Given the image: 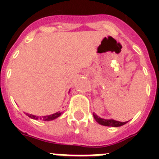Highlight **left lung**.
<instances>
[{"instance_id":"8db88e82","label":"left lung","mask_w":159,"mask_h":159,"mask_svg":"<svg viewBox=\"0 0 159 159\" xmlns=\"http://www.w3.org/2000/svg\"><path fill=\"white\" fill-rule=\"evenodd\" d=\"M94 116L95 120L100 124V125H102L105 126H112V127H119V126H121L126 124L127 122H120V121L114 120H105V119L100 118L99 116H97V115H93Z\"/></svg>"}]
</instances>
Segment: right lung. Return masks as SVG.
<instances>
[{
  "label": "right lung",
  "mask_w": 159,
  "mask_h": 159,
  "mask_svg": "<svg viewBox=\"0 0 159 159\" xmlns=\"http://www.w3.org/2000/svg\"><path fill=\"white\" fill-rule=\"evenodd\" d=\"M61 114L62 112L59 111V112H57V113H54L53 115H50V116H43V117H38V116H33V115H31V114H27V116L31 119H34V120H53L54 119L57 118L58 116H61Z\"/></svg>",
  "instance_id": "obj_1"
}]
</instances>
